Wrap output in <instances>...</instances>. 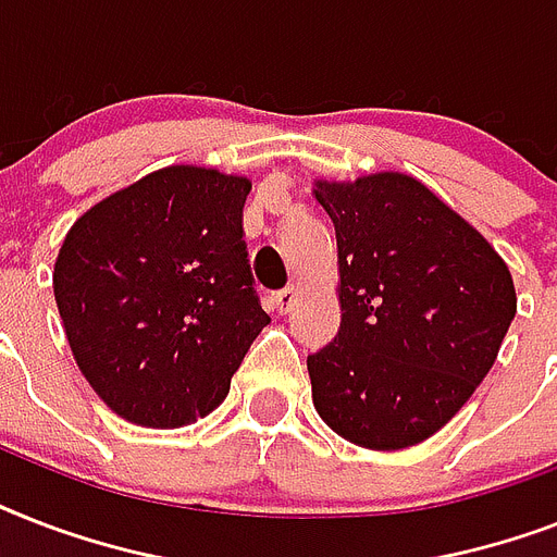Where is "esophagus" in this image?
I'll list each match as a JSON object with an SVG mask.
<instances>
[{
	"label": "esophagus",
	"instance_id": "1",
	"mask_svg": "<svg viewBox=\"0 0 557 557\" xmlns=\"http://www.w3.org/2000/svg\"><path fill=\"white\" fill-rule=\"evenodd\" d=\"M271 300H274V309H277L280 314L292 312V306H295V300H297V288L295 286L280 288V292H274V297H271Z\"/></svg>",
	"mask_w": 557,
	"mask_h": 557
}]
</instances>
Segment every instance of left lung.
I'll list each match as a JSON object with an SVG mask.
<instances>
[{
	"mask_svg": "<svg viewBox=\"0 0 557 557\" xmlns=\"http://www.w3.org/2000/svg\"><path fill=\"white\" fill-rule=\"evenodd\" d=\"M338 239L341 330L306 358L332 431L401 450L445 428L497 361L518 295L474 225L407 173L314 182Z\"/></svg>",
	"mask_w": 557,
	"mask_h": 557,
	"instance_id": "8db88e82",
	"label": "left lung"
}]
</instances>
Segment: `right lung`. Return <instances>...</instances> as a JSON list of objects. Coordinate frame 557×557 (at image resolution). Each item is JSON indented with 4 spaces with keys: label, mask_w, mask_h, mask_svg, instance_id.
<instances>
[{
    "label": "right lung",
    "mask_w": 557,
    "mask_h": 557,
    "mask_svg": "<svg viewBox=\"0 0 557 557\" xmlns=\"http://www.w3.org/2000/svg\"><path fill=\"white\" fill-rule=\"evenodd\" d=\"M245 176L173 164L65 234L54 300L83 379L121 419L185 428L222 405L271 318L243 239Z\"/></svg>",
    "instance_id": "obj_1"
}]
</instances>
